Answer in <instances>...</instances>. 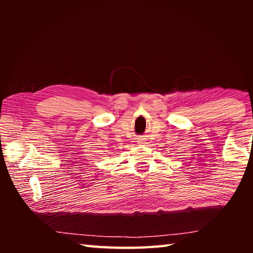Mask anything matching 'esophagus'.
Instances as JSON below:
<instances>
[{
    "label": "esophagus",
    "instance_id": "1",
    "mask_svg": "<svg viewBox=\"0 0 253 253\" xmlns=\"http://www.w3.org/2000/svg\"><path fill=\"white\" fill-rule=\"evenodd\" d=\"M138 143L139 144H145V138H138Z\"/></svg>",
    "mask_w": 253,
    "mask_h": 253
}]
</instances>
